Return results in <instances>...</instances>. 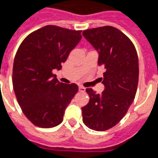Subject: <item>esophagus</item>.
Instances as JSON below:
<instances>
[{"label": "esophagus", "instance_id": "1", "mask_svg": "<svg viewBox=\"0 0 158 158\" xmlns=\"http://www.w3.org/2000/svg\"><path fill=\"white\" fill-rule=\"evenodd\" d=\"M85 88H84V87H82V86H79V91H80V92H82V93H83V92H85Z\"/></svg>", "mask_w": 158, "mask_h": 158}]
</instances>
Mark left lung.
<instances>
[{
	"label": "left lung",
	"mask_w": 158,
	"mask_h": 158,
	"mask_svg": "<svg viewBox=\"0 0 158 158\" xmlns=\"http://www.w3.org/2000/svg\"><path fill=\"white\" fill-rule=\"evenodd\" d=\"M82 35L99 52L98 64L105 68L101 94L87 89L89 102L81 107L82 120L94 131L116 126L133 102L139 83V57L131 40L110 26L87 29Z\"/></svg>",
	"instance_id": "1"
}]
</instances>
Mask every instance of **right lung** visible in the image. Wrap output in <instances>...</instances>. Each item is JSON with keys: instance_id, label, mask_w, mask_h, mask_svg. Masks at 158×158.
Masks as SVG:
<instances>
[{"instance_id": "1", "label": "right lung", "mask_w": 158, "mask_h": 158, "mask_svg": "<svg viewBox=\"0 0 158 158\" xmlns=\"http://www.w3.org/2000/svg\"><path fill=\"white\" fill-rule=\"evenodd\" d=\"M81 32L49 25L27 36L17 50L13 87L23 114L36 127L59 125L66 106L78 91L75 83L59 82L52 71L62 69L81 40Z\"/></svg>"}]
</instances>
